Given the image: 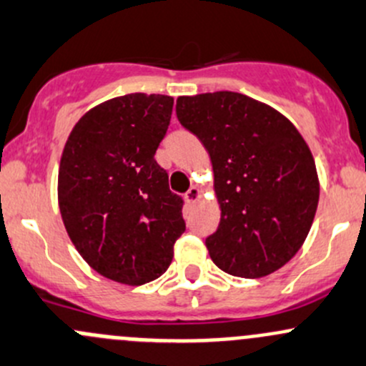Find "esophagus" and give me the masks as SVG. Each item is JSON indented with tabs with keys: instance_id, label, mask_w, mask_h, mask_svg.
Wrapping results in <instances>:
<instances>
[{
	"instance_id": "1",
	"label": "esophagus",
	"mask_w": 366,
	"mask_h": 366,
	"mask_svg": "<svg viewBox=\"0 0 366 366\" xmlns=\"http://www.w3.org/2000/svg\"><path fill=\"white\" fill-rule=\"evenodd\" d=\"M199 196H202V191H199L198 187H196V186H193V187H191L189 191H187L186 194H184V199H186V203H187V205H191V203L198 202V199H199Z\"/></svg>"
}]
</instances>
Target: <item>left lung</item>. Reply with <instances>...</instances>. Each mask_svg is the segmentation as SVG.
<instances>
[{
  "mask_svg": "<svg viewBox=\"0 0 366 366\" xmlns=\"http://www.w3.org/2000/svg\"><path fill=\"white\" fill-rule=\"evenodd\" d=\"M177 117L212 161L221 209L205 240L212 261L244 279L274 274L300 251L317 210L307 142L286 115L240 92L179 96Z\"/></svg>",
  "mask_w": 366,
  "mask_h": 366,
  "instance_id": "obj_1",
  "label": "left lung"
}]
</instances>
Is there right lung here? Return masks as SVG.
Masks as SVG:
<instances>
[{
  "label": "right lung",
  "mask_w": 366,
  "mask_h": 366,
  "mask_svg": "<svg viewBox=\"0 0 366 366\" xmlns=\"http://www.w3.org/2000/svg\"><path fill=\"white\" fill-rule=\"evenodd\" d=\"M172 109V96H117L84 114L64 144V228L92 270L115 282L142 286L163 275L186 229L182 198L154 159Z\"/></svg>",
  "instance_id": "right-lung-1"
}]
</instances>
